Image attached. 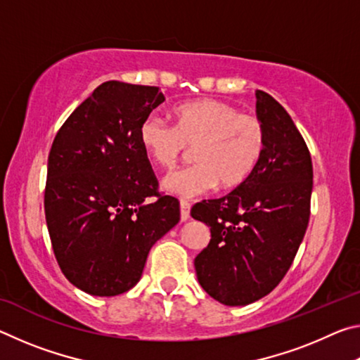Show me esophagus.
Listing matches in <instances>:
<instances>
[{
  "mask_svg": "<svg viewBox=\"0 0 360 360\" xmlns=\"http://www.w3.org/2000/svg\"><path fill=\"white\" fill-rule=\"evenodd\" d=\"M179 208H181V221H187V219L191 217V205L182 200L179 203Z\"/></svg>",
  "mask_w": 360,
  "mask_h": 360,
  "instance_id": "1",
  "label": "esophagus"
}]
</instances>
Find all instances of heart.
Returning a JSON list of instances; mask_svg holds the SVG:
<instances>
[{
	"label": "heart",
	"instance_id": "b5f03b06",
	"mask_svg": "<svg viewBox=\"0 0 360 360\" xmlns=\"http://www.w3.org/2000/svg\"><path fill=\"white\" fill-rule=\"evenodd\" d=\"M169 115L173 129L154 117H146L138 127L139 146L163 169L174 168L187 148H193L195 165L163 179L168 193L191 198L217 184L233 191L251 179L266 148L259 117L214 98L178 103Z\"/></svg>",
	"mask_w": 360,
	"mask_h": 360
}]
</instances>
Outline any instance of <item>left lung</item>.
Masks as SVG:
<instances>
[{
  "label": "left lung",
  "mask_w": 360,
  "mask_h": 360,
  "mask_svg": "<svg viewBox=\"0 0 360 360\" xmlns=\"http://www.w3.org/2000/svg\"><path fill=\"white\" fill-rule=\"evenodd\" d=\"M255 96L266 131L257 169L246 184L191 211L211 231L210 245L193 262L198 283L227 307H245L276 288L309 221L313 163L307 143L271 95L257 90Z\"/></svg>",
  "instance_id": "obj_1"
}]
</instances>
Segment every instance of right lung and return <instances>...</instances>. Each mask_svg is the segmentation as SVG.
Segmentation results:
<instances>
[{
	"mask_svg": "<svg viewBox=\"0 0 360 360\" xmlns=\"http://www.w3.org/2000/svg\"><path fill=\"white\" fill-rule=\"evenodd\" d=\"M163 101L158 87L103 82L52 143L47 230L63 275L90 295L130 290L150 248L179 222V202L157 192L148 154L138 143L139 124Z\"/></svg>",
	"mask_w": 360,
	"mask_h": 360,
	"instance_id": "right-lung-1",
	"label": "right lung"
}]
</instances>
